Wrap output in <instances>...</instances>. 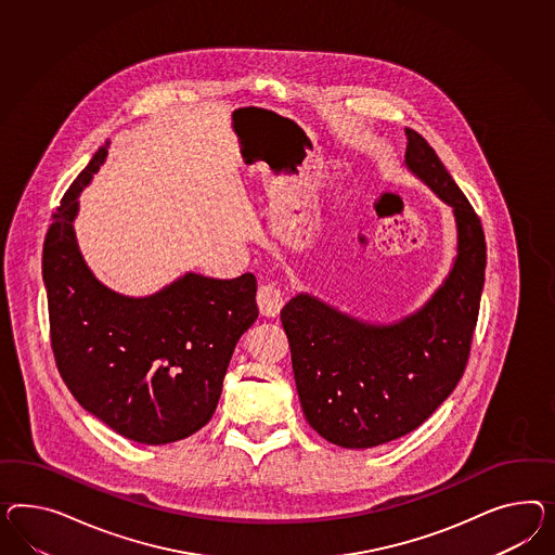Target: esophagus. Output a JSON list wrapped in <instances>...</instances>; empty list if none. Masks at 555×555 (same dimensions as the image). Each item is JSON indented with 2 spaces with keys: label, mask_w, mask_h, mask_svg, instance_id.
<instances>
[{
  "label": "esophagus",
  "mask_w": 555,
  "mask_h": 555,
  "mask_svg": "<svg viewBox=\"0 0 555 555\" xmlns=\"http://www.w3.org/2000/svg\"><path fill=\"white\" fill-rule=\"evenodd\" d=\"M256 302H258V309H260L262 315H279L281 309H283V291H281V286H276L274 283L258 286Z\"/></svg>",
  "instance_id": "obj_1"
}]
</instances>
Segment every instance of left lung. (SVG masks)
Segmentation results:
<instances>
[{"instance_id":"8db88e82","label":"left lung","mask_w":555,"mask_h":555,"mask_svg":"<svg viewBox=\"0 0 555 555\" xmlns=\"http://www.w3.org/2000/svg\"><path fill=\"white\" fill-rule=\"evenodd\" d=\"M405 167L456 222V258L416 313L372 325L300 293L281 311L300 405L311 428L344 449H372L418 428L465 374L485 285L479 216L436 151L405 129Z\"/></svg>"}]
</instances>
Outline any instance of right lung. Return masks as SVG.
I'll list each match as a JSON object with an SVG mask.
<instances>
[{
    "label": "right lung",
    "mask_w": 555,
    "mask_h": 555,
    "mask_svg": "<svg viewBox=\"0 0 555 555\" xmlns=\"http://www.w3.org/2000/svg\"><path fill=\"white\" fill-rule=\"evenodd\" d=\"M92 155L52 216L42 253L50 341L76 402L117 435L167 444L210 422L242 333L258 317L255 274L188 272L150 297H125L90 272L76 244L78 195L105 164Z\"/></svg>",
    "instance_id": "1"
}]
</instances>
